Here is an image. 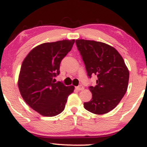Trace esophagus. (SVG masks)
Masks as SVG:
<instances>
[{"label":"esophagus","instance_id":"obj_1","mask_svg":"<svg viewBox=\"0 0 147 147\" xmlns=\"http://www.w3.org/2000/svg\"><path fill=\"white\" fill-rule=\"evenodd\" d=\"M76 88H77L78 90H84V87L82 85H79L78 86L76 87Z\"/></svg>","mask_w":147,"mask_h":147}]
</instances>
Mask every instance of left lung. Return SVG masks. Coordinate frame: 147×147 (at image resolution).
Listing matches in <instances>:
<instances>
[{
  "label": "left lung",
  "instance_id": "8db88e82",
  "mask_svg": "<svg viewBox=\"0 0 147 147\" xmlns=\"http://www.w3.org/2000/svg\"><path fill=\"white\" fill-rule=\"evenodd\" d=\"M85 64L88 77H97L95 86H90L92 92L90 102L84 104L89 112L97 115L109 113L116 107L125 95L129 72L124 61L114 48L102 42L76 40Z\"/></svg>",
  "mask_w": 147,
  "mask_h": 147
}]
</instances>
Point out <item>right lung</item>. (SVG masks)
I'll use <instances>...</instances> for the list:
<instances>
[{
    "label": "right lung",
    "mask_w": 147,
    "mask_h": 147,
    "mask_svg": "<svg viewBox=\"0 0 147 147\" xmlns=\"http://www.w3.org/2000/svg\"><path fill=\"white\" fill-rule=\"evenodd\" d=\"M75 40L45 43L29 52L22 63L18 88L27 104L33 110L47 117L60 114L65 109L73 86L56 82L60 63L71 50Z\"/></svg>",
    "instance_id": "add662e5"
}]
</instances>
